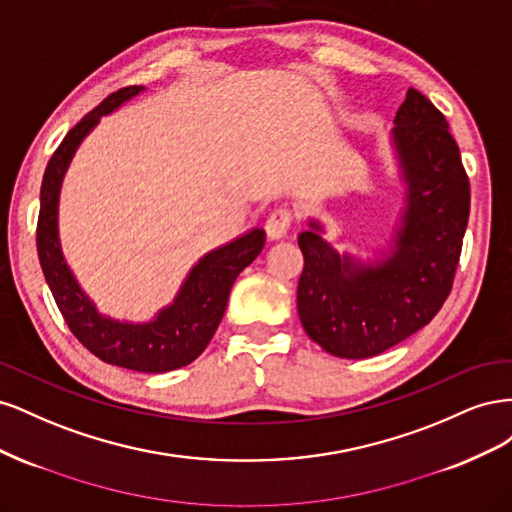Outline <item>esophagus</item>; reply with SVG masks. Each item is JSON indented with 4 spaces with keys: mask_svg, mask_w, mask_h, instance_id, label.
I'll return each instance as SVG.
<instances>
[{
    "mask_svg": "<svg viewBox=\"0 0 512 512\" xmlns=\"http://www.w3.org/2000/svg\"><path fill=\"white\" fill-rule=\"evenodd\" d=\"M290 228V213L284 211V209H277L269 215V220L265 224V230H267V237L271 241H280L286 237V232Z\"/></svg>",
    "mask_w": 512,
    "mask_h": 512,
    "instance_id": "obj_1",
    "label": "esophagus"
}]
</instances>
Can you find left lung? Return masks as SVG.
I'll list each match as a JSON object with an SVG mask.
<instances>
[{
  "mask_svg": "<svg viewBox=\"0 0 512 512\" xmlns=\"http://www.w3.org/2000/svg\"><path fill=\"white\" fill-rule=\"evenodd\" d=\"M389 145L401 209L389 239L367 256L339 252L327 224L299 235V318L309 339L339 359H367L423 329L453 286L470 215V183L444 115L408 89Z\"/></svg>",
  "mask_w": 512,
  "mask_h": 512,
  "instance_id": "8db88e82",
  "label": "left lung"
}]
</instances>
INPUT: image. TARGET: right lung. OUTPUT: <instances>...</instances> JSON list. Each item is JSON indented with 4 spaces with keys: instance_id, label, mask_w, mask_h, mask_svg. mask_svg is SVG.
Masks as SVG:
<instances>
[{
    "instance_id": "right-lung-1",
    "label": "right lung",
    "mask_w": 512,
    "mask_h": 512,
    "mask_svg": "<svg viewBox=\"0 0 512 512\" xmlns=\"http://www.w3.org/2000/svg\"><path fill=\"white\" fill-rule=\"evenodd\" d=\"M145 87L134 85L108 96L66 134L44 170L38 218V256L61 316L74 337L108 365L143 374H164L190 365L209 346L226 312L228 294L239 273L265 247V230L254 226L200 256L181 282L175 299L156 316L132 322L102 314L70 269L59 241V194L74 153L100 119L115 113Z\"/></svg>"
}]
</instances>
